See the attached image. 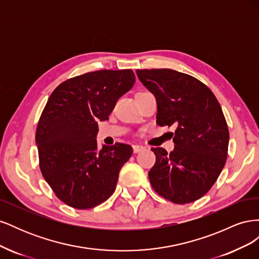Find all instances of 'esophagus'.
Instances as JSON below:
<instances>
[{
	"instance_id": "34e87169",
	"label": "esophagus",
	"mask_w": 259,
	"mask_h": 259,
	"mask_svg": "<svg viewBox=\"0 0 259 259\" xmlns=\"http://www.w3.org/2000/svg\"><path fill=\"white\" fill-rule=\"evenodd\" d=\"M144 147L143 146H139V145H134L133 146V151H134V153H138L140 151L144 150Z\"/></svg>"
}]
</instances>
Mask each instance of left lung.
<instances>
[{
    "label": "left lung",
    "mask_w": 259,
    "mask_h": 259,
    "mask_svg": "<svg viewBox=\"0 0 259 259\" xmlns=\"http://www.w3.org/2000/svg\"><path fill=\"white\" fill-rule=\"evenodd\" d=\"M156 100V123L177 126L174 151L152 148L148 173L154 191L176 204L203 197L217 180L228 152L229 131L222 107L205 84L171 69L136 70Z\"/></svg>",
    "instance_id": "8db88e82"
}]
</instances>
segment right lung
Here are the masks:
<instances>
[{
    "label": "right lung",
    "instance_id": "right-lung-1",
    "mask_svg": "<svg viewBox=\"0 0 259 259\" xmlns=\"http://www.w3.org/2000/svg\"><path fill=\"white\" fill-rule=\"evenodd\" d=\"M134 83L133 70H99L62 82L50 96L35 144L44 179L67 205L89 209L114 192L133 149L117 143L99 150L98 122L109 119Z\"/></svg>",
    "mask_w": 259,
    "mask_h": 259
}]
</instances>
